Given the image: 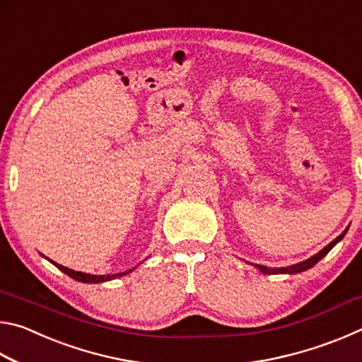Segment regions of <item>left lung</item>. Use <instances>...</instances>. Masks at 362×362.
I'll use <instances>...</instances> for the list:
<instances>
[{"instance_id":"left-lung-1","label":"left lung","mask_w":362,"mask_h":362,"mask_svg":"<svg viewBox=\"0 0 362 362\" xmlns=\"http://www.w3.org/2000/svg\"><path fill=\"white\" fill-rule=\"evenodd\" d=\"M350 226H346L345 230H343V233L340 236H337L335 240L332 243H329L326 247L321 249L320 252L315 254L313 257H310V259H306L303 262L300 263H296V265H289V267H281V268H268V267H263V265H254L259 272H262L263 274H297V273H302V272H306V269H310L311 267H315L317 262H320L322 257H326L329 254V250L332 249L337 243H340L343 238H345L346 231Z\"/></svg>"}]
</instances>
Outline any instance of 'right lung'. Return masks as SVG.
<instances>
[{
	"label": "right lung",
	"mask_w": 362,
	"mask_h": 362,
	"mask_svg": "<svg viewBox=\"0 0 362 362\" xmlns=\"http://www.w3.org/2000/svg\"><path fill=\"white\" fill-rule=\"evenodd\" d=\"M49 260V259H47ZM52 263L54 267H57L60 272H64L65 274H69L70 278L79 281V283H88V284H99V283H105V281H112L116 278H121V276H126V274H129L132 269H136V267L127 269V272H121V273H116V274H89V273H83V272H75V269H70L64 265H59V263L49 260Z\"/></svg>",
	"instance_id": "1"
}]
</instances>
